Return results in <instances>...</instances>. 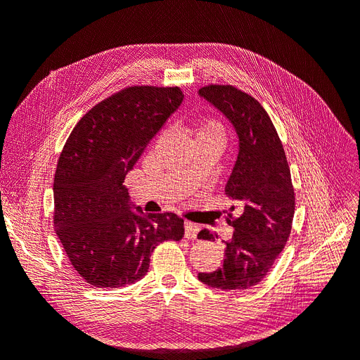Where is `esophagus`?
Here are the masks:
<instances>
[{
    "label": "esophagus",
    "mask_w": 360,
    "mask_h": 360,
    "mask_svg": "<svg viewBox=\"0 0 360 360\" xmlns=\"http://www.w3.org/2000/svg\"><path fill=\"white\" fill-rule=\"evenodd\" d=\"M198 231H200V226L197 224L189 222V221L184 222V236H186V238H189V240H195Z\"/></svg>",
    "instance_id": "34e87169"
}]
</instances>
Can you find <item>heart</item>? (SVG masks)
I'll list each match as a JSON object with an SVG mask.
<instances>
[{
  "mask_svg": "<svg viewBox=\"0 0 360 360\" xmlns=\"http://www.w3.org/2000/svg\"><path fill=\"white\" fill-rule=\"evenodd\" d=\"M198 135H212V136H217L224 139L225 138V129L222 126L221 122H217L214 118H209L201 124Z\"/></svg>",
  "mask_w": 360,
  "mask_h": 360,
  "instance_id": "obj_1",
  "label": "heart"
}]
</instances>
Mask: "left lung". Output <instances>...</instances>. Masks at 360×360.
<instances>
[{"mask_svg":"<svg viewBox=\"0 0 360 360\" xmlns=\"http://www.w3.org/2000/svg\"><path fill=\"white\" fill-rule=\"evenodd\" d=\"M198 93L230 120L238 136L237 160L225 186L236 202L226 214L234 233L225 242L224 264L198 274V279L221 290H246L266 278L290 237L296 207L290 167L274 123L252 96L216 84ZM237 206L241 214L234 218ZM198 238L213 236L201 230Z\"/></svg>","mask_w":360,"mask_h":360,"instance_id":"obj_1","label":"left lung"}]
</instances>
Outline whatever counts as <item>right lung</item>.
Instances as JSON below:
<instances>
[{"instance_id":"obj_1","label":"right lung","mask_w":360,"mask_h":360,"mask_svg":"<svg viewBox=\"0 0 360 360\" xmlns=\"http://www.w3.org/2000/svg\"><path fill=\"white\" fill-rule=\"evenodd\" d=\"M181 101L179 86H127L93 106L64 144L53 179V226L86 284H134L146 276L159 243L181 240L180 216L130 212L123 184Z\"/></svg>"}]
</instances>
